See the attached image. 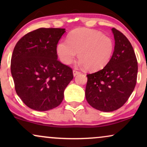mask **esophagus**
<instances>
[{
	"instance_id": "esophagus-1",
	"label": "esophagus",
	"mask_w": 147,
	"mask_h": 147,
	"mask_svg": "<svg viewBox=\"0 0 147 147\" xmlns=\"http://www.w3.org/2000/svg\"><path fill=\"white\" fill-rule=\"evenodd\" d=\"M80 73H81V72L79 71H78V70H76V69H74L73 70V74H74V76L78 75V74H80Z\"/></svg>"
}]
</instances>
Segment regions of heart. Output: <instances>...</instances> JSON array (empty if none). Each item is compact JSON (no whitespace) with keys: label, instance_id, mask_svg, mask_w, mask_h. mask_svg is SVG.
Here are the masks:
<instances>
[{"label":"heart","instance_id":"b5f03b06","mask_svg":"<svg viewBox=\"0 0 147 147\" xmlns=\"http://www.w3.org/2000/svg\"><path fill=\"white\" fill-rule=\"evenodd\" d=\"M114 43L111 37L98 31L88 29L74 30L67 41H61L57 45V53L61 62L69 65L78 54V59L89 71L102 69L111 59Z\"/></svg>","mask_w":147,"mask_h":147}]
</instances>
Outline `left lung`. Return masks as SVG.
<instances>
[{
	"mask_svg": "<svg viewBox=\"0 0 147 147\" xmlns=\"http://www.w3.org/2000/svg\"><path fill=\"white\" fill-rule=\"evenodd\" d=\"M115 46L111 59L103 69L88 74L86 98L92 107L112 112L122 107L136 84L138 62L125 35L112 28Z\"/></svg>",
	"mask_w": 147,
	"mask_h": 147,
	"instance_id": "1",
	"label": "left lung"
}]
</instances>
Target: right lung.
I'll use <instances>...</instances> for the list:
<instances>
[{
    "label": "right lung",
    "mask_w": 147,
    "mask_h": 147,
    "mask_svg": "<svg viewBox=\"0 0 147 147\" xmlns=\"http://www.w3.org/2000/svg\"><path fill=\"white\" fill-rule=\"evenodd\" d=\"M65 29L40 28L24 35L14 48L11 71L17 95L28 107L47 111L63 101L74 78L57 59V45Z\"/></svg>",
    "instance_id": "right-lung-1"
}]
</instances>
